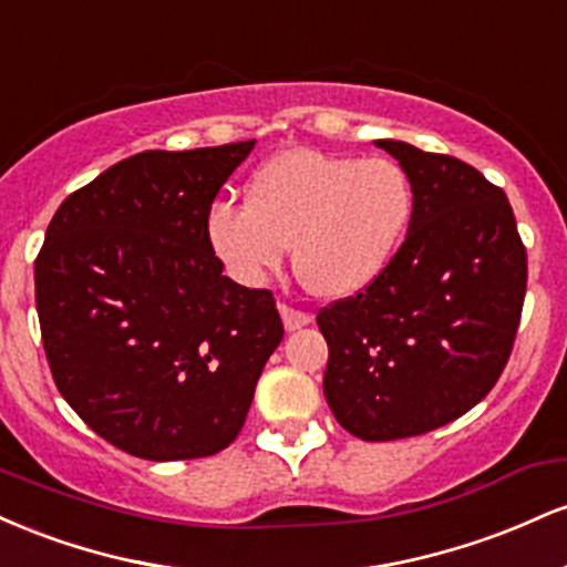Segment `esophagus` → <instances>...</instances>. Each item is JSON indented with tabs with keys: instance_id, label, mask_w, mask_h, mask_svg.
I'll use <instances>...</instances> for the list:
<instances>
[{
	"instance_id": "obj_1",
	"label": "esophagus",
	"mask_w": 567,
	"mask_h": 567,
	"mask_svg": "<svg viewBox=\"0 0 567 567\" xmlns=\"http://www.w3.org/2000/svg\"><path fill=\"white\" fill-rule=\"evenodd\" d=\"M279 317H282V324L288 333H292V330H301L311 322V317L306 315V311L292 309V306H288V303H279Z\"/></svg>"
}]
</instances>
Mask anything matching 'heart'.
<instances>
[{
    "label": "heart",
    "mask_w": 567,
    "mask_h": 567,
    "mask_svg": "<svg viewBox=\"0 0 567 567\" xmlns=\"http://www.w3.org/2000/svg\"><path fill=\"white\" fill-rule=\"evenodd\" d=\"M413 216L408 173L386 157H336L292 146L245 184V207L220 202L205 239L226 275L261 285L288 258L306 290L349 298L383 275Z\"/></svg>",
    "instance_id": "b5f03b06"
}]
</instances>
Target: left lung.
<instances>
[{"label": "left lung", "instance_id": "obj_1", "mask_svg": "<svg viewBox=\"0 0 567 567\" xmlns=\"http://www.w3.org/2000/svg\"><path fill=\"white\" fill-rule=\"evenodd\" d=\"M375 146L413 186L408 237L383 275L317 315L322 389L368 442L451 424L496 386L523 315L528 256L512 205L466 162L405 141Z\"/></svg>", "mask_w": 567, "mask_h": 567}]
</instances>
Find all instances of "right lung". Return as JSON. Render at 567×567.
I'll return each mask as SVG.
<instances>
[{
	"label": "right lung",
	"mask_w": 567,
	"mask_h": 567,
	"mask_svg": "<svg viewBox=\"0 0 567 567\" xmlns=\"http://www.w3.org/2000/svg\"><path fill=\"white\" fill-rule=\"evenodd\" d=\"M256 141L141 152L63 199L34 264L44 354L76 415L130 455L231 445L282 341L269 290L224 277L205 239Z\"/></svg>",
	"instance_id": "add662e5"
}]
</instances>
